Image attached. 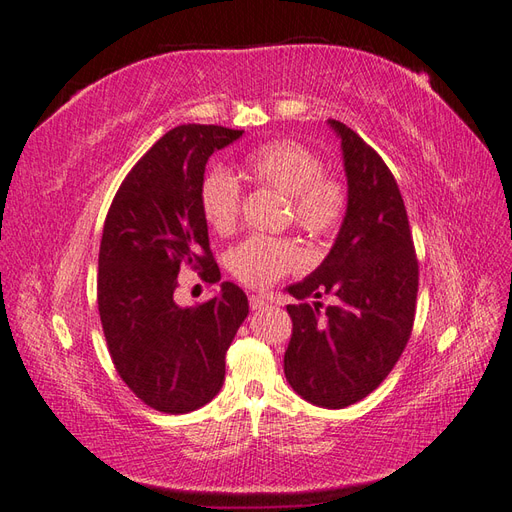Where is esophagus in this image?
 Returning <instances> with one entry per match:
<instances>
[{"instance_id":"1","label":"esophagus","mask_w":512,"mask_h":512,"mask_svg":"<svg viewBox=\"0 0 512 512\" xmlns=\"http://www.w3.org/2000/svg\"><path fill=\"white\" fill-rule=\"evenodd\" d=\"M265 306H269V299L260 297V295H249V308L260 310V308H265Z\"/></svg>"}]
</instances>
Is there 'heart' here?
Segmentation results:
<instances>
[{
  "label": "heart",
  "instance_id": "obj_1",
  "mask_svg": "<svg viewBox=\"0 0 512 512\" xmlns=\"http://www.w3.org/2000/svg\"><path fill=\"white\" fill-rule=\"evenodd\" d=\"M323 165L313 149L297 141H271L245 158V173L258 186L289 197L293 226L315 239L332 234L345 215L347 191ZM204 219L217 234H230L241 215V189L228 171H208L199 189ZM302 265V252L291 241L252 236L234 249L230 269L252 289H269Z\"/></svg>",
  "mask_w": 512,
  "mask_h": 512
}]
</instances>
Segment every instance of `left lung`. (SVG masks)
<instances>
[{
	"label": "left lung",
	"mask_w": 512,
	"mask_h": 512,
	"mask_svg": "<svg viewBox=\"0 0 512 512\" xmlns=\"http://www.w3.org/2000/svg\"><path fill=\"white\" fill-rule=\"evenodd\" d=\"M341 139L347 210L323 263L291 284L295 299L336 295L339 304L286 306L293 334L284 376L297 395L321 408H345L389 376L413 332L419 265L404 199L384 160L345 126Z\"/></svg>",
	"instance_id": "1"
}]
</instances>
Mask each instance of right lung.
<instances>
[{
  "label": "right lung",
  "mask_w": 512,
  "mask_h": 512,
  "mask_svg": "<svg viewBox=\"0 0 512 512\" xmlns=\"http://www.w3.org/2000/svg\"><path fill=\"white\" fill-rule=\"evenodd\" d=\"M239 136L243 130L197 123L169 130L132 167L106 215L97 306L108 352L132 393L160 413H191L213 400L249 313L232 282L195 308L173 299L180 267L221 280L199 189L208 158Z\"/></svg>",
  "instance_id": "1"
}]
</instances>
